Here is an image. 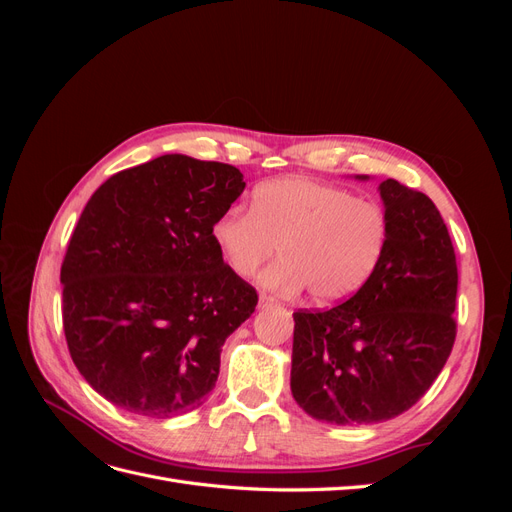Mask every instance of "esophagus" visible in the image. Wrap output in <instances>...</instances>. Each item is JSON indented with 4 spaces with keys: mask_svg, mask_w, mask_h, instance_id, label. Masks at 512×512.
Wrapping results in <instances>:
<instances>
[{
    "mask_svg": "<svg viewBox=\"0 0 512 512\" xmlns=\"http://www.w3.org/2000/svg\"><path fill=\"white\" fill-rule=\"evenodd\" d=\"M258 305H260L262 309H271V307H277V305H280V301L273 299V297H269V294H260V301H258Z\"/></svg>",
    "mask_w": 512,
    "mask_h": 512,
    "instance_id": "34e87169",
    "label": "esophagus"
}]
</instances>
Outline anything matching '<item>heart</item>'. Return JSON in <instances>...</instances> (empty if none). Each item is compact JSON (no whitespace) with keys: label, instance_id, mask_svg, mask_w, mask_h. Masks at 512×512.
<instances>
[{"label":"heart","instance_id":"obj_1","mask_svg":"<svg viewBox=\"0 0 512 512\" xmlns=\"http://www.w3.org/2000/svg\"><path fill=\"white\" fill-rule=\"evenodd\" d=\"M226 265L252 277L277 252L282 260L262 284L284 294L309 288L316 303H337L359 292L376 273L389 243V218L374 200L344 188L277 179L254 192L252 211L228 207L211 226Z\"/></svg>","mask_w":512,"mask_h":512}]
</instances>
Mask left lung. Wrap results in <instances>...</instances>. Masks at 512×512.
<instances>
[{
  "label": "left lung",
  "instance_id": "left-lung-1",
  "mask_svg": "<svg viewBox=\"0 0 512 512\" xmlns=\"http://www.w3.org/2000/svg\"><path fill=\"white\" fill-rule=\"evenodd\" d=\"M389 243L376 273L344 303L294 312L290 389L316 421L371 425L410 410L451 356L457 258L423 192L380 183Z\"/></svg>",
  "mask_w": 512,
  "mask_h": 512
}]
</instances>
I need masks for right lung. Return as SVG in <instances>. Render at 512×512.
<instances>
[{
  "label": "right lung",
  "mask_w": 512,
  "mask_h": 512,
  "mask_svg": "<svg viewBox=\"0 0 512 512\" xmlns=\"http://www.w3.org/2000/svg\"><path fill=\"white\" fill-rule=\"evenodd\" d=\"M245 188L239 168L168 153L106 179L61 262L72 361L111 404L151 418L203 406L226 337L258 292L211 226Z\"/></svg>",
  "instance_id": "obj_1"
}]
</instances>
